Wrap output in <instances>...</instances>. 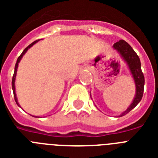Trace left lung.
Returning a JSON list of instances; mask_svg holds the SVG:
<instances>
[{
    "mask_svg": "<svg viewBox=\"0 0 158 158\" xmlns=\"http://www.w3.org/2000/svg\"><path fill=\"white\" fill-rule=\"evenodd\" d=\"M115 49H117L119 52V53L122 55V57L127 61L128 66L130 68V70L133 75V78L135 79V87H136V94L135 97V99L128 109L125 112L122 114L120 117L124 116L127 113H129L131 110L139 104V102L141 101L142 97L143 94V87H144V76L141 70V64H140V60H139V56L136 54L133 48L131 47V45L128 43L121 40L118 42H117L113 46Z\"/></svg>",
    "mask_w": 158,
    "mask_h": 158,
    "instance_id": "1",
    "label": "left lung"
}]
</instances>
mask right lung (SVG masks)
Returning a JSON list of instances; mask_svg holds the SVG:
<instances>
[{
	"instance_id": "1",
	"label": "right lung",
	"mask_w": 158,
	"mask_h": 158,
	"mask_svg": "<svg viewBox=\"0 0 158 158\" xmlns=\"http://www.w3.org/2000/svg\"><path fill=\"white\" fill-rule=\"evenodd\" d=\"M38 41V40H35V41H34L33 43H31L30 44V45H28L27 48H25V49L23 50V52H22L21 55L19 56V57H18V60H17V62L16 64H15V73H14V75H13V79H12V89H13V92H14V97H15V101H16L17 105L19 106V103H18V100H17V97H16V93H15V77H16V74H17V68H18V65H19V62L20 61V60H21V58L23 57V56L24 55V53H25L27 51L28 48H30L31 46L34 44H35L36 42Z\"/></svg>"
}]
</instances>
